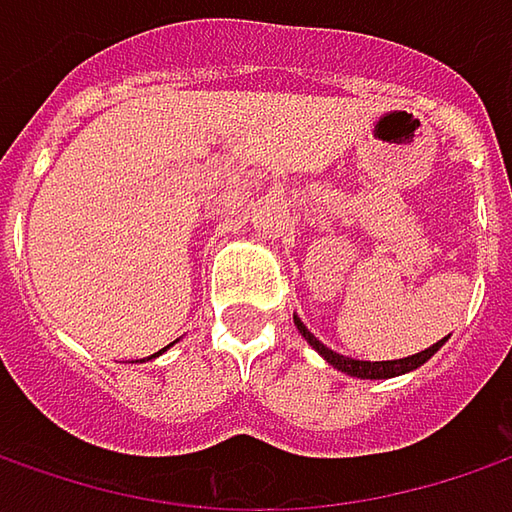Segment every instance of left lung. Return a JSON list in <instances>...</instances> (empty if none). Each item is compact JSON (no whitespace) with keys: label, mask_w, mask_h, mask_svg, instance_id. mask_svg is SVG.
<instances>
[{"label":"left lung","mask_w":512,"mask_h":512,"mask_svg":"<svg viewBox=\"0 0 512 512\" xmlns=\"http://www.w3.org/2000/svg\"><path fill=\"white\" fill-rule=\"evenodd\" d=\"M293 322L299 327V333L305 336V342L325 359L327 364H333L336 370H342L347 376H353V379H396V376H404V373H410V370H416V367H422L433 353H439V347H442L450 336H444L442 342L430 344V347H424L422 353H413V356H404V359H390V362H362V359H350V356H342V353H336V350H330L327 344H322L310 330L305 327V322L299 319V316H293Z\"/></svg>","instance_id":"left-lung-1"}]
</instances>
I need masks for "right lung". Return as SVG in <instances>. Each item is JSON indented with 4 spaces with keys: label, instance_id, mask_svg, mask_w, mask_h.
Returning <instances> with one entry per match:
<instances>
[{
    "label": "right lung",
    "instance_id": "1",
    "mask_svg": "<svg viewBox=\"0 0 512 512\" xmlns=\"http://www.w3.org/2000/svg\"><path fill=\"white\" fill-rule=\"evenodd\" d=\"M173 344H176V342H170L168 347H162V350H159V353H153V356H148V359H156V356H162V353H165V350H170V347H173ZM139 362H142V359H139Z\"/></svg>",
    "mask_w": 512,
    "mask_h": 512
}]
</instances>
